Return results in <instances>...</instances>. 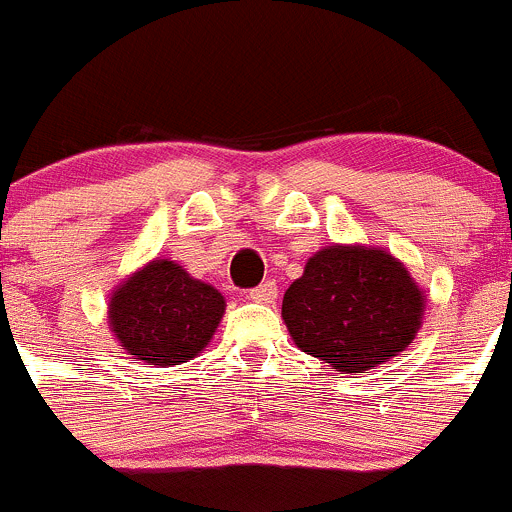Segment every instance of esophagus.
<instances>
[{"instance_id": "1", "label": "esophagus", "mask_w": 512, "mask_h": 512, "mask_svg": "<svg viewBox=\"0 0 512 512\" xmlns=\"http://www.w3.org/2000/svg\"><path fill=\"white\" fill-rule=\"evenodd\" d=\"M276 293H278L276 281H263V283H258L256 288H251L249 298L258 303H273L276 301Z\"/></svg>"}]
</instances>
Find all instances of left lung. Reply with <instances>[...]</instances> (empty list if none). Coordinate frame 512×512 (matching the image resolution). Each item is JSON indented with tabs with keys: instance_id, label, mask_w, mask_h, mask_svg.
<instances>
[{
	"instance_id": "obj_1",
	"label": "left lung",
	"mask_w": 512,
	"mask_h": 512,
	"mask_svg": "<svg viewBox=\"0 0 512 512\" xmlns=\"http://www.w3.org/2000/svg\"><path fill=\"white\" fill-rule=\"evenodd\" d=\"M281 313L303 353L361 373L413 341L423 293L386 251L331 246L288 286Z\"/></svg>"
}]
</instances>
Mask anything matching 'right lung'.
I'll return each instance as SVG.
<instances>
[{"instance_id": "obj_1", "label": "right lung", "mask_w": 512, "mask_h": 512, "mask_svg": "<svg viewBox=\"0 0 512 512\" xmlns=\"http://www.w3.org/2000/svg\"><path fill=\"white\" fill-rule=\"evenodd\" d=\"M224 296L179 263H149L111 296L109 323L124 351L149 366H179L214 336Z\"/></svg>"}]
</instances>
